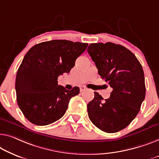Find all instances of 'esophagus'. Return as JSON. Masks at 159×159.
Here are the masks:
<instances>
[{
	"label": "esophagus",
	"mask_w": 159,
	"mask_h": 159,
	"mask_svg": "<svg viewBox=\"0 0 159 159\" xmlns=\"http://www.w3.org/2000/svg\"><path fill=\"white\" fill-rule=\"evenodd\" d=\"M86 89V88L84 86H80V92H83V91H84Z\"/></svg>",
	"instance_id": "obj_1"
}]
</instances>
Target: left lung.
I'll return each mask as SVG.
<instances>
[{
    "label": "left lung",
    "instance_id": "8db88e82",
    "mask_svg": "<svg viewBox=\"0 0 159 159\" xmlns=\"http://www.w3.org/2000/svg\"><path fill=\"white\" fill-rule=\"evenodd\" d=\"M87 51L98 74L112 89L110 98L105 100L94 92L87 105L89 117L101 131L118 132L136 118L145 98L143 68L134 54L120 45L91 43Z\"/></svg>",
    "mask_w": 159,
    "mask_h": 159
}]
</instances>
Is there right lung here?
<instances>
[{"instance_id":"add662e5","label":"right lung","mask_w":159,"mask_h":159,"mask_svg":"<svg viewBox=\"0 0 159 159\" xmlns=\"http://www.w3.org/2000/svg\"><path fill=\"white\" fill-rule=\"evenodd\" d=\"M88 43L53 40L35 45L25 54L16 79L18 105L25 117L37 125L56 121L65 114L79 87L66 90L58 77L68 73Z\"/></svg>"}]
</instances>
